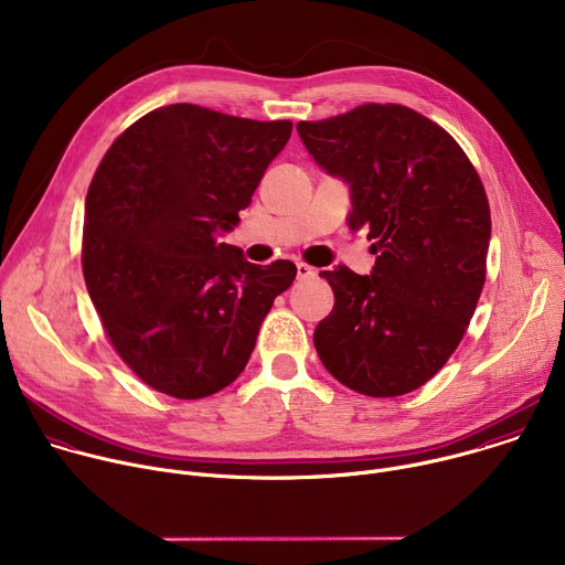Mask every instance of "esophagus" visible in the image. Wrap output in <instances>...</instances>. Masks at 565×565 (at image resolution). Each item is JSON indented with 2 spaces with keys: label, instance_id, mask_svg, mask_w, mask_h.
Segmentation results:
<instances>
[{
  "label": "esophagus",
  "instance_id": "1",
  "mask_svg": "<svg viewBox=\"0 0 565 565\" xmlns=\"http://www.w3.org/2000/svg\"><path fill=\"white\" fill-rule=\"evenodd\" d=\"M317 277V270L303 262H297V279H315Z\"/></svg>",
  "mask_w": 565,
  "mask_h": 565
}]
</instances>
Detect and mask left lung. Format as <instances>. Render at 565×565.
<instances>
[{
    "instance_id": "obj_1",
    "label": "left lung",
    "mask_w": 565,
    "mask_h": 565,
    "mask_svg": "<svg viewBox=\"0 0 565 565\" xmlns=\"http://www.w3.org/2000/svg\"><path fill=\"white\" fill-rule=\"evenodd\" d=\"M297 131L317 163L351 185V230L375 266L319 273L335 295L312 342L344 386L395 397L429 382L458 349L486 286L490 203L462 147L405 105H360Z\"/></svg>"
}]
</instances>
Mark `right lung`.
I'll return each instance as SVG.
<instances>
[{"label":"right lung","instance_id":"add662e5","mask_svg":"<svg viewBox=\"0 0 565 565\" xmlns=\"http://www.w3.org/2000/svg\"><path fill=\"white\" fill-rule=\"evenodd\" d=\"M292 131L168 105L107 149L85 203L83 273L107 340L151 388L207 397L238 377L297 268L218 244Z\"/></svg>","mask_w":565,"mask_h":565}]
</instances>
